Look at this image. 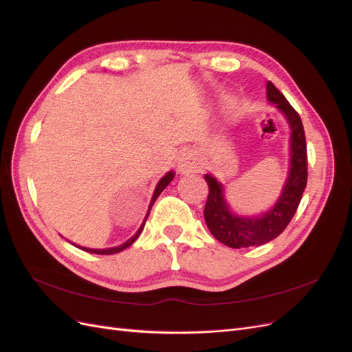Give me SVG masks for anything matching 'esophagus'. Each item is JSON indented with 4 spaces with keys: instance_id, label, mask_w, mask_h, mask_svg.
<instances>
[{
    "instance_id": "obj_1",
    "label": "esophagus",
    "mask_w": 352,
    "mask_h": 352,
    "mask_svg": "<svg viewBox=\"0 0 352 352\" xmlns=\"http://www.w3.org/2000/svg\"><path fill=\"white\" fill-rule=\"evenodd\" d=\"M177 168H179V172L184 175L192 173V172H198V170L201 168V163L192 151H186L182 154V157H180Z\"/></svg>"
}]
</instances>
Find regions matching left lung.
<instances>
[{"mask_svg": "<svg viewBox=\"0 0 352 352\" xmlns=\"http://www.w3.org/2000/svg\"><path fill=\"white\" fill-rule=\"evenodd\" d=\"M267 100L286 117L291 127L289 175L274 207L260 217L236 216L229 210L223 185L211 175L204 176L208 185L206 223L211 235L230 248L258 247L278 238L292 220L307 186V145L301 117L272 82H267Z\"/></svg>", "mask_w": 352, "mask_h": 352, "instance_id": "left-lung-1", "label": "left lung"}]
</instances>
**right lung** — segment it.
Listing matches in <instances>:
<instances>
[{"label":"right lung","mask_w":352,"mask_h":352,"mask_svg":"<svg viewBox=\"0 0 352 352\" xmlns=\"http://www.w3.org/2000/svg\"><path fill=\"white\" fill-rule=\"evenodd\" d=\"M175 177V173L173 172H168V173H166L162 179H160V182L157 184V186H155V190H154V194H153V198H151V202H150V207H148V212H146V216H145V219H144V223L141 225V228L138 229V232L135 233V235L131 238V239H127L124 243H122V245H119V247H113V248H105V250H92V248H85V247H79L80 250H83V251H87V252H92V254H101V255H110V254H116V252H120V251H123V250H126L127 247H131V245L138 239V236L141 235V232H142V229H144V226H145V221H146V217H148V214H150V211H151V207L154 206V202H155V199L158 198V195L163 192V189L172 182V179Z\"/></svg>","instance_id":"right-lung-1"}]
</instances>
